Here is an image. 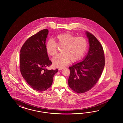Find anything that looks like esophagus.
Instances as JSON below:
<instances>
[{"label": "esophagus", "mask_w": 123, "mask_h": 123, "mask_svg": "<svg viewBox=\"0 0 123 123\" xmlns=\"http://www.w3.org/2000/svg\"><path fill=\"white\" fill-rule=\"evenodd\" d=\"M63 68H58V69H59V70H62Z\"/></svg>", "instance_id": "34e87169"}]
</instances>
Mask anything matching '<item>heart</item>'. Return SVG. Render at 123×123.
I'll list each match as a JSON object with an SVG mask.
<instances>
[{
    "mask_svg": "<svg viewBox=\"0 0 123 123\" xmlns=\"http://www.w3.org/2000/svg\"><path fill=\"white\" fill-rule=\"evenodd\" d=\"M57 45L62 47V54L58 55L52 59L54 66L61 68L67 65L71 60L76 62L80 60L86 53L88 46L85 37H77L71 34H60L57 35L55 41L49 39L46 45V50L49 55L54 56L57 52Z\"/></svg>",
    "mask_w": 123,
    "mask_h": 123,
    "instance_id": "obj_1",
    "label": "heart"
}]
</instances>
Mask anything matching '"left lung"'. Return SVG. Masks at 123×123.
<instances>
[{
  "mask_svg": "<svg viewBox=\"0 0 123 123\" xmlns=\"http://www.w3.org/2000/svg\"><path fill=\"white\" fill-rule=\"evenodd\" d=\"M89 48L87 55L79 62L69 67V86L78 93L91 89L96 85L104 69L105 63L103 49L94 36L86 31Z\"/></svg>",
  "mask_w": 123,
  "mask_h": 123,
  "instance_id": "obj_1",
  "label": "left lung"
}]
</instances>
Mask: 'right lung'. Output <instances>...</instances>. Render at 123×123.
<instances>
[{
    "mask_svg": "<svg viewBox=\"0 0 123 123\" xmlns=\"http://www.w3.org/2000/svg\"><path fill=\"white\" fill-rule=\"evenodd\" d=\"M48 33L47 29L39 31L26 40L20 50L21 73L30 86L38 92L50 87L53 77L58 71V69L46 68L52 64L46 50Z\"/></svg>",
    "mask_w": 123,
    "mask_h": 123,
    "instance_id": "right-lung-1",
    "label": "right lung"
}]
</instances>
